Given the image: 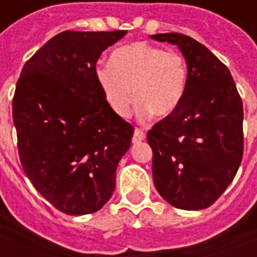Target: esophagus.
I'll return each instance as SVG.
<instances>
[{
    "label": "esophagus",
    "instance_id": "obj_1",
    "mask_svg": "<svg viewBox=\"0 0 257 257\" xmlns=\"http://www.w3.org/2000/svg\"><path fill=\"white\" fill-rule=\"evenodd\" d=\"M146 139V134L142 131V129L136 128L134 132V138H132V142L134 143H140V142H143Z\"/></svg>",
    "mask_w": 257,
    "mask_h": 257
}]
</instances>
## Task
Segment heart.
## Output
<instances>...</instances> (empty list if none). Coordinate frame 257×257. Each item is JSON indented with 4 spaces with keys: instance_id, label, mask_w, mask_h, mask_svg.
Here are the masks:
<instances>
[{
    "instance_id": "obj_1",
    "label": "heart",
    "mask_w": 257,
    "mask_h": 257,
    "mask_svg": "<svg viewBox=\"0 0 257 257\" xmlns=\"http://www.w3.org/2000/svg\"><path fill=\"white\" fill-rule=\"evenodd\" d=\"M108 63L96 66L93 74L106 104L118 117L128 115L132 97L142 119L151 114L168 117L183 100L189 68L182 53L135 42L115 49Z\"/></svg>"
}]
</instances>
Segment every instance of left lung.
Masks as SVG:
<instances>
[{"label":"left lung","mask_w":257,"mask_h":257,"mask_svg":"<svg viewBox=\"0 0 257 257\" xmlns=\"http://www.w3.org/2000/svg\"><path fill=\"white\" fill-rule=\"evenodd\" d=\"M151 38L178 45L189 68L182 103L147 134L154 186L175 208L205 209L224 193L242 160V100L230 70L202 44L179 33Z\"/></svg>","instance_id":"8db88e82"}]
</instances>
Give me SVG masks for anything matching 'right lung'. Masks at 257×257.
Wrapping results in <instances>:
<instances>
[{
  "label": "right lung",
  "mask_w": 257,
  "mask_h": 257,
  "mask_svg": "<svg viewBox=\"0 0 257 257\" xmlns=\"http://www.w3.org/2000/svg\"><path fill=\"white\" fill-rule=\"evenodd\" d=\"M126 34L63 31L38 49L16 84L12 115L22 167L38 193L66 215H88L111 198L134 126L103 99L95 67Z\"/></svg>",
  "instance_id": "obj_1"
}]
</instances>
